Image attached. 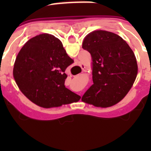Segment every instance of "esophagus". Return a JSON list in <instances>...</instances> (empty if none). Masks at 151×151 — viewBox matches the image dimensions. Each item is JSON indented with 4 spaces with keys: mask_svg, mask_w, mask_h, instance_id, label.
Here are the masks:
<instances>
[{
    "mask_svg": "<svg viewBox=\"0 0 151 151\" xmlns=\"http://www.w3.org/2000/svg\"><path fill=\"white\" fill-rule=\"evenodd\" d=\"M80 66H81V68H82V70H83V71H85V65L82 63V64H81V65H80Z\"/></svg>",
    "mask_w": 151,
    "mask_h": 151,
    "instance_id": "34e87169",
    "label": "esophagus"
}]
</instances>
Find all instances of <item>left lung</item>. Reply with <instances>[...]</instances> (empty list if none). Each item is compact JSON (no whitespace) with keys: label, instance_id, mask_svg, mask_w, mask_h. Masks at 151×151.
Here are the masks:
<instances>
[{"label":"left lung","instance_id":"left-lung-1","mask_svg":"<svg viewBox=\"0 0 151 151\" xmlns=\"http://www.w3.org/2000/svg\"><path fill=\"white\" fill-rule=\"evenodd\" d=\"M82 48L92 59L93 85L82 101L97 107H109L123 99L138 74L134 52L115 33L97 30L86 35Z\"/></svg>","mask_w":151,"mask_h":151}]
</instances>
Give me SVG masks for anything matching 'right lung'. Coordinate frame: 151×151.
Returning <instances> with one entry per match:
<instances>
[{
  "label": "right lung",
  "instance_id": "right-lung-1",
  "mask_svg": "<svg viewBox=\"0 0 151 151\" xmlns=\"http://www.w3.org/2000/svg\"><path fill=\"white\" fill-rule=\"evenodd\" d=\"M73 62L55 36L38 35L29 39L19 52L13 78L32 102L44 108L57 107L81 98L64 85L66 69Z\"/></svg>",
  "mask_w": 151,
  "mask_h": 151
}]
</instances>
